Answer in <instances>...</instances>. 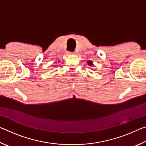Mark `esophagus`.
<instances>
[{"mask_svg": "<svg viewBox=\"0 0 146 146\" xmlns=\"http://www.w3.org/2000/svg\"><path fill=\"white\" fill-rule=\"evenodd\" d=\"M67 53H68V55H73L74 54L73 52H71V51H68Z\"/></svg>", "mask_w": 146, "mask_h": 146, "instance_id": "1", "label": "esophagus"}]
</instances>
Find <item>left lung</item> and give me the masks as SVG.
Returning a JSON list of instances; mask_svg holds the SVG:
<instances>
[{"label": "left lung", "mask_w": 146, "mask_h": 146, "mask_svg": "<svg viewBox=\"0 0 146 146\" xmlns=\"http://www.w3.org/2000/svg\"><path fill=\"white\" fill-rule=\"evenodd\" d=\"M87 63H88V65H89V66H92L93 65V62H92V61H91V60H89V61H88V62H87Z\"/></svg>", "instance_id": "left-lung-1"}]
</instances>
